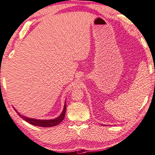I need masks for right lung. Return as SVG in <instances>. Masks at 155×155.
Returning <instances> with one entry per match:
<instances>
[{
    "mask_svg": "<svg viewBox=\"0 0 155 155\" xmlns=\"http://www.w3.org/2000/svg\"><path fill=\"white\" fill-rule=\"evenodd\" d=\"M66 110H67V106H66V102L64 104V108H63V110L62 113L60 114V115L59 117H58L57 118L54 119V120H35V119H32V118H29L27 117H25L23 115H20V114L17 112L18 115L20 117L23 119L24 120L27 121L28 123H29L30 124H32L34 126H41V127H52V126H57L60 123L62 122L64 120V117H65V113H66Z\"/></svg>",
    "mask_w": 155,
    "mask_h": 155,
    "instance_id": "add662e5",
    "label": "right lung"
}]
</instances>
